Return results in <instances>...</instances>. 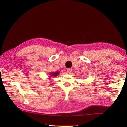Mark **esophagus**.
Segmentation results:
<instances>
[{
  "label": "esophagus",
  "mask_w": 127,
  "mask_h": 127,
  "mask_svg": "<svg viewBox=\"0 0 127 127\" xmlns=\"http://www.w3.org/2000/svg\"><path fill=\"white\" fill-rule=\"evenodd\" d=\"M72 69H68V70H67V72L69 74H71L72 73Z\"/></svg>",
  "instance_id": "1"
}]
</instances>
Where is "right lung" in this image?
I'll list each match as a JSON object with an SVG mask.
<instances>
[{"label": "right lung", "mask_w": 127, "mask_h": 127, "mask_svg": "<svg viewBox=\"0 0 127 127\" xmlns=\"http://www.w3.org/2000/svg\"><path fill=\"white\" fill-rule=\"evenodd\" d=\"M59 72H59V71L50 72V73H49L50 76H49V80H51V77H56V76H57V75H59Z\"/></svg>", "instance_id": "add662e5"}]
</instances>
